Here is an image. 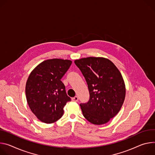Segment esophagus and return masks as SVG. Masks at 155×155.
Returning a JSON list of instances; mask_svg holds the SVG:
<instances>
[{
  "label": "esophagus",
  "instance_id": "obj_1",
  "mask_svg": "<svg viewBox=\"0 0 155 155\" xmlns=\"http://www.w3.org/2000/svg\"><path fill=\"white\" fill-rule=\"evenodd\" d=\"M72 100H73V101H78V100H79V98H78V97L75 96L74 97H73V98H72Z\"/></svg>",
  "mask_w": 155,
  "mask_h": 155
}]
</instances>
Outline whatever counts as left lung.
I'll use <instances>...</instances> for the list:
<instances>
[{
    "label": "left lung",
    "mask_w": 155,
    "mask_h": 155,
    "mask_svg": "<svg viewBox=\"0 0 155 155\" xmlns=\"http://www.w3.org/2000/svg\"><path fill=\"white\" fill-rule=\"evenodd\" d=\"M88 85L90 98L81 103L83 116L90 123L101 125L108 123L123 104L126 89L123 76L108 59L84 58L74 61Z\"/></svg>",
    "instance_id": "1"
}]
</instances>
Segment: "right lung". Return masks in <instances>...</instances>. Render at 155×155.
I'll return each mask as SVG.
<instances>
[{
    "instance_id": "1",
    "label": "right lung",
    "mask_w": 155,
    "mask_h": 155,
    "mask_svg": "<svg viewBox=\"0 0 155 155\" xmlns=\"http://www.w3.org/2000/svg\"><path fill=\"white\" fill-rule=\"evenodd\" d=\"M72 61L62 59L44 61L31 73L26 84V96L32 112L41 121L50 124L61 117L71 98L61 79Z\"/></svg>"
}]
</instances>
